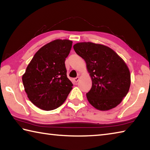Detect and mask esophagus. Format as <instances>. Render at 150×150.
I'll list each match as a JSON object with an SVG mask.
<instances>
[{"mask_svg": "<svg viewBox=\"0 0 150 150\" xmlns=\"http://www.w3.org/2000/svg\"><path fill=\"white\" fill-rule=\"evenodd\" d=\"M79 77H77L74 79V81H75V83H77L78 81H79Z\"/></svg>", "mask_w": 150, "mask_h": 150, "instance_id": "esophagus-1", "label": "esophagus"}]
</instances>
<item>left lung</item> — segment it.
<instances>
[{
    "label": "left lung",
    "mask_w": 150,
    "mask_h": 150,
    "mask_svg": "<svg viewBox=\"0 0 150 150\" xmlns=\"http://www.w3.org/2000/svg\"><path fill=\"white\" fill-rule=\"evenodd\" d=\"M73 49L85 61L92 80V87L86 94L89 103L100 110L118 106L130 87V73L124 61L102 44L80 42Z\"/></svg>",
    "instance_id": "1"
}]
</instances>
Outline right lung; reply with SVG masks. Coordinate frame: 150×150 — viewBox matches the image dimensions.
I'll return each mask as SVG.
<instances>
[{
  "label": "right lung",
  "mask_w": 150,
  "mask_h": 150,
  "mask_svg": "<svg viewBox=\"0 0 150 150\" xmlns=\"http://www.w3.org/2000/svg\"><path fill=\"white\" fill-rule=\"evenodd\" d=\"M72 43L69 40H55L45 44L35 53L22 75L28 97L40 109L58 108L72 89L65 65Z\"/></svg>",
  "instance_id": "right-lung-1"
}]
</instances>
